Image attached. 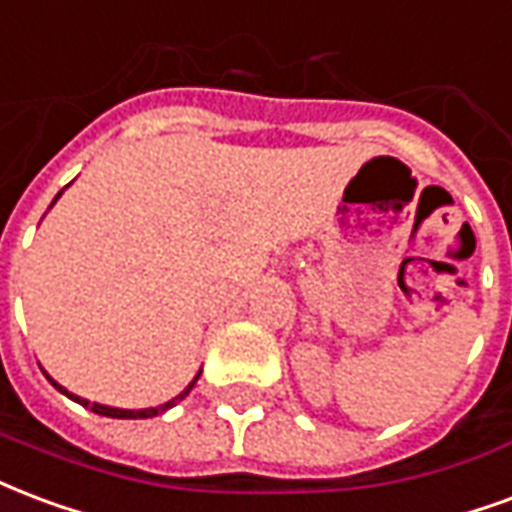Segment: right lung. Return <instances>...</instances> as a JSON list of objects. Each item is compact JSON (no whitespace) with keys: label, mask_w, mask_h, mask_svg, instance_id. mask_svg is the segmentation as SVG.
Returning <instances> with one entry per match:
<instances>
[{"label":"right lung","mask_w":512,"mask_h":512,"mask_svg":"<svg viewBox=\"0 0 512 512\" xmlns=\"http://www.w3.org/2000/svg\"><path fill=\"white\" fill-rule=\"evenodd\" d=\"M59 195H62V192H59ZM59 195H56V198H59ZM54 203H56V200H54ZM54 203H51V206H54ZM43 374H45V372H43ZM45 377H48V374H45ZM198 377H200V372H198ZM198 377H195V380L189 382L187 388H184V391H181L179 396H176V399L165 401V404H160V407H146V410H119V407H105V404H97V401H94V404H92V401L81 399V396H75V393H70V391H67V388H62V385H59V382H56V380H51V377H48V382H51V385H54L56 391H62L64 396H67V399L78 401V404H81V407H89V410L97 412V415H105V418L138 420V418H154V415H160V412L170 410V407H173V404H176V401L184 399V396H187V393L192 391V388H195V382H198Z\"/></svg>","instance_id":"right-lung-1"}]
</instances>
